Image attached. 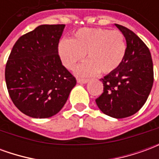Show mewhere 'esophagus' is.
Returning a JSON list of instances; mask_svg holds the SVG:
<instances>
[{"label":"esophagus","instance_id":"1","mask_svg":"<svg viewBox=\"0 0 159 159\" xmlns=\"http://www.w3.org/2000/svg\"><path fill=\"white\" fill-rule=\"evenodd\" d=\"M88 82H89V79H86V78H77L78 83H86Z\"/></svg>","mask_w":159,"mask_h":159}]
</instances>
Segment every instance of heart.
<instances>
[{
    "label": "heart",
    "instance_id": "b5f03b06",
    "mask_svg": "<svg viewBox=\"0 0 159 159\" xmlns=\"http://www.w3.org/2000/svg\"><path fill=\"white\" fill-rule=\"evenodd\" d=\"M126 42L123 33L102 28H82L71 39H62L58 53L63 66L72 70L87 54L89 60L78 66L79 75H91L100 70L107 74L117 69L126 54Z\"/></svg>",
    "mask_w": 159,
    "mask_h": 159
}]
</instances>
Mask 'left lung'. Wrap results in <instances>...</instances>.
<instances>
[{
  "label": "left lung",
  "instance_id": "1",
  "mask_svg": "<svg viewBox=\"0 0 159 159\" xmlns=\"http://www.w3.org/2000/svg\"><path fill=\"white\" fill-rule=\"evenodd\" d=\"M127 42L120 66L101 78L103 93L95 101L107 116L123 118L136 113L146 103L153 84V65L147 46L136 34L115 24Z\"/></svg>",
  "mask_w": 159,
  "mask_h": 159
}]
</instances>
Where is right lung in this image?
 Returning <instances> with one entry per match:
<instances>
[{"instance_id": "right-lung-1", "label": "right lung", "mask_w": 159, "mask_h": 159, "mask_svg": "<svg viewBox=\"0 0 159 159\" xmlns=\"http://www.w3.org/2000/svg\"><path fill=\"white\" fill-rule=\"evenodd\" d=\"M65 25H42L20 36L6 65L11 100L21 112L47 118L62 109L76 83L62 65L58 46Z\"/></svg>"}]
</instances>
